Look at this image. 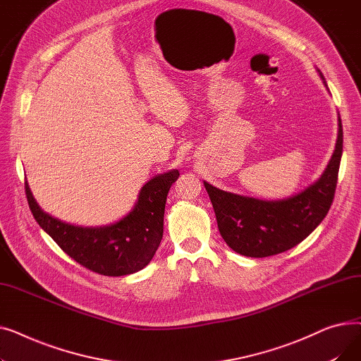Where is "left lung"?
<instances>
[{
	"label": "left lung",
	"instance_id": "8db88e82",
	"mask_svg": "<svg viewBox=\"0 0 361 361\" xmlns=\"http://www.w3.org/2000/svg\"><path fill=\"white\" fill-rule=\"evenodd\" d=\"M319 75L328 87L324 74ZM343 157V123L324 174L301 193L282 200H260L219 190L203 181L216 215L219 233L230 247L249 257H268L293 249L324 221L332 204Z\"/></svg>",
	"mask_w": 361,
	"mask_h": 361
}]
</instances>
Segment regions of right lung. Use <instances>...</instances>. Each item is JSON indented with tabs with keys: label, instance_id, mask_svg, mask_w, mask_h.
<instances>
[{
	"label": "right lung",
	"instance_id": "add662e5",
	"mask_svg": "<svg viewBox=\"0 0 361 361\" xmlns=\"http://www.w3.org/2000/svg\"><path fill=\"white\" fill-rule=\"evenodd\" d=\"M178 169L150 178L139 192L133 209L105 226H75L44 212L25 183L29 207L41 228L71 259L105 276H123L142 271L155 256L164 235L165 202Z\"/></svg>",
	"mask_w": 361,
	"mask_h": 361
}]
</instances>
